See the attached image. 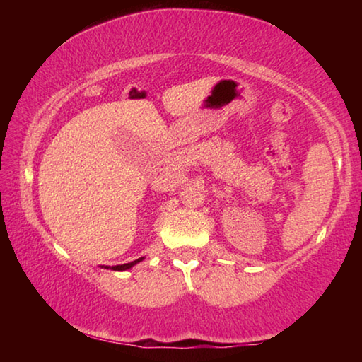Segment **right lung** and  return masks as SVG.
Listing matches in <instances>:
<instances>
[{
	"instance_id": "obj_1",
	"label": "right lung",
	"mask_w": 362,
	"mask_h": 362,
	"mask_svg": "<svg viewBox=\"0 0 362 362\" xmlns=\"http://www.w3.org/2000/svg\"><path fill=\"white\" fill-rule=\"evenodd\" d=\"M142 260H144V257H140V259L134 260V262H131V263H124V265H115V267H112V269H115V272H124V269L132 268L134 265H136V263L142 262ZM105 268H108V267H105Z\"/></svg>"
}]
</instances>
